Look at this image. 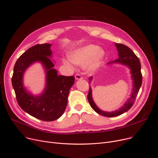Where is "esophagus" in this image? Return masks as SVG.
Returning <instances> with one entry per match:
<instances>
[{"label":"esophagus","instance_id":"obj_1","mask_svg":"<svg viewBox=\"0 0 158 158\" xmlns=\"http://www.w3.org/2000/svg\"><path fill=\"white\" fill-rule=\"evenodd\" d=\"M75 78L76 80H80V79H82V77L80 75V74H76L75 76Z\"/></svg>","mask_w":158,"mask_h":158}]
</instances>
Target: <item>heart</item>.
Returning <instances> with one entry per match:
<instances>
[{"label":"heart","mask_w":158,"mask_h":158,"mask_svg":"<svg viewBox=\"0 0 158 158\" xmlns=\"http://www.w3.org/2000/svg\"><path fill=\"white\" fill-rule=\"evenodd\" d=\"M105 56V52L99 48V46L89 44L74 51L69 56V60L64 59V63L69 68H72V62L76 65L86 64V69L89 71H94L101 62Z\"/></svg>","instance_id":"1"}]
</instances>
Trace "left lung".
Masks as SVG:
<instances>
[{"label":"left lung","mask_w":158,"mask_h":158,"mask_svg":"<svg viewBox=\"0 0 158 158\" xmlns=\"http://www.w3.org/2000/svg\"><path fill=\"white\" fill-rule=\"evenodd\" d=\"M115 46L117 47L118 53V58L115 60L114 62L115 63H120L121 64L126 65L128 66L129 68L131 70V77L133 83V91L131 95V97L126 102V103L118 110H115L114 112H107L100 110L97 105L94 103V102L92 99V90L90 87H89V94L87 95V99L89 102V104L91 106L92 108L96 112L101 115H103L108 117H112L118 116L126 112L129 109L131 108L133 105L136 96L138 93V91L140 90V88L142 85V75L141 73V64L140 62L138 57L135 54V53L127 47V46L120 44L115 43ZM111 62H110V64ZM92 80V77H90L89 78V83H90Z\"/></svg>","instance_id":"obj_1"}]
</instances>
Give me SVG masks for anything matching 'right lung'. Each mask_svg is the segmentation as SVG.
Returning a JSON list of instances; mask_svg holds the SVG:
<instances>
[{
	"instance_id": "add662e5",
	"label": "right lung",
	"mask_w": 158,
	"mask_h": 158,
	"mask_svg": "<svg viewBox=\"0 0 158 158\" xmlns=\"http://www.w3.org/2000/svg\"><path fill=\"white\" fill-rule=\"evenodd\" d=\"M50 44L34 45L16 60L12 77V85L18 105L25 112L43 121H53L64 114L68 104L71 87L75 83L73 76L58 75L50 59L52 52ZM40 61L46 71V87L38 97L32 95L23 87V77L31 64Z\"/></svg>"
}]
</instances>
